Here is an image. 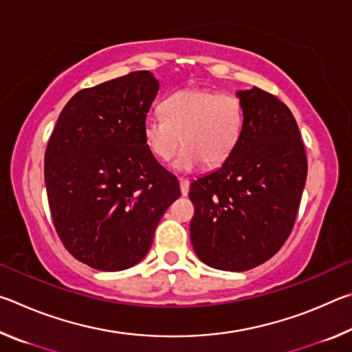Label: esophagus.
<instances>
[{"label": "esophagus", "mask_w": 352, "mask_h": 352, "mask_svg": "<svg viewBox=\"0 0 352 352\" xmlns=\"http://www.w3.org/2000/svg\"><path fill=\"white\" fill-rule=\"evenodd\" d=\"M180 190H182V195H188L189 192V180H186V178H180Z\"/></svg>", "instance_id": "obj_1"}]
</instances>
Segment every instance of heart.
<instances>
[{
    "mask_svg": "<svg viewBox=\"0 0 352 352\" xmlns=\"http://www.w3.org/2000/svg\"><path fill=\"white\" fill-rule=\"evenodd\" d=\"M162 116H147L142 136L160 162H169L182 148L175 168L192 169L204 163L219 168L233 153L243 127V107L233 93L216 88H183L162 102Z\"/></svg>",
    "mask_w": 352,
    "mask_h": 352,
    "instance_id": "heart-1",
    "label": "heart"
}]
</instances>
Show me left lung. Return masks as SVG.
Listing matches in <instances>:
<instances>
[{
  "label": "left lung",
  "mask_w": 352,
  "mask_h": 352,
  "mask_svg": "<svg viewBox=\"0 0 352 352\" xmlns=\"http://www.w3.org/2000/svg\"><path fill=\"white\" fill-rule=\"evenodd\" d=\"M243 127L222 168L190 183V242L219 270L264 264L287 241L307 177L306 148L289 107L254 87L239 91Z\"/></svg>",
  "instance_id": "left-lung-1"
}]
</instances>
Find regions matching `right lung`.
Masks as SVG:
<instances>
[{
    "label": "right lung",
    "mask_w": 352,
    "mask_h": 352,
    "mask_svg": "<svg viewBox=\"0 0 352 352\" xmlns=\"http://www.w3.org/2000/svg\"><path fill=\"white\" fill-rule=\"evenodd\" d=\"M158 90L151 71L83 88L63 107L47 141L45 183L54 228L65 248L96 270L138 264L160 219L180 197L178 180L142 136Z\"/></svg>",
    "instance_id": "right-lung-1"
}]
</instances>
